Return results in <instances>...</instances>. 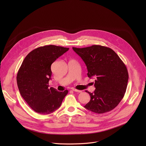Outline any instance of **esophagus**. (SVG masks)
Returning a JSON list of instances; mask_svg holds the SVG:
<instances>
[{"label":"esophagus","instance_id":"1","mask_svg":"<svg viewBox=\"0 0 146 146\" xmlns=\"http://www.w3.org/2000/svg\"><path fill=\"white\" fill-rule=\"evenodd\" d=\"M72 90H73V91H74V92H78V93L81 92V91L77 90H76V89H75V88H72Z\"/></svg>","mask_w":146,"mask_h":146}]
</instances>
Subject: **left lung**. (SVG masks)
<instances>
[{"instance_id": "left-lung-1", "label": "left lung", "mask_w": 146, "mask_h": 146, "mask_svg": "<svg viewBox=\"0 0 146 146\" xmlns=\"http://www.w3.org/2000/svg\"><path fill=\"white\" fill-rule=\"evenodd\" d=\"M84 62L88 77L95 78L94 93L88 92L90 101L84 106L88 110L98 114L114 109L126 92L128 73L126 66L111 48L99 45L85 48L73 47Z\"/></svg>"}]
</instances>
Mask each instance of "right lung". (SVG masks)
I'll return each instance as SVG.
<instances>
[{
	"label": "right lung",
	"instance_id": "right-lung-1",
	"mask_svg": "<svg viewBox=\"0 0 146 146\" xmlns=\"http://www.w3.org/2000/svg\"><path fill=\"white\" fill-rule=\"evenodd\" d=\"M69 48L48 45L38 47L25 58L17 73V82L21 95L36 113L48 114L58 109L68 91L49 88L51 66Z\"/></svg>",
	"mask_w": 146,
	"mask_h": 146
}]
</instances>
